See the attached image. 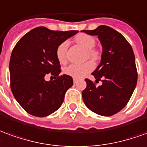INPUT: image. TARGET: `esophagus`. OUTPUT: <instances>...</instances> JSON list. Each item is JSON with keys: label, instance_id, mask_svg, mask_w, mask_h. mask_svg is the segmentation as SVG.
I'll list each match as a JSON object with an SVG mask.
<instances>
[{"label": "esophagus", "instance_id": "obj_1", "mask_svg": "<svg viewBox=\"0 0 147 147\" xmlns=\"http://www.w3.org/2000/svg\"><path fill=\"white\" fill-rule=\"evenodd\" d=\"M77 82H78V80L76 78H74V83L75 84V83H77Z\"/></svg>", "mask_w": 147, "mask_h": 147}]
</instances>
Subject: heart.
<instances>
[{
	"label": "heart",
	"instance_id": "heart-1",
	"mask_svg": "<svg viewBox=\"0 0 147 147\" xmlns=\"http://www.w3.org/2000/svg\"><path fill=\"white\" fill-rule=\"evenodd\" d=\"M75 40L79 45L82 46L86 51H88V55L90 59L93 60H96L99 59L100 53L98 51L93 49L96 45V39L93 37L86 34H80L76 36ZM68 46L69 41L65 40L58 47L57 51H56V55H57L58 60L62 64H64L67 61L66 53H67ZM93 67L94 65L92 62H87L83 64L74 63L67 66L64 69V72L65 74L71 76L74 78H82L88 73L92 71Z\"/></svg>",
	"mask_w": 147,
	"mask_h": 147
}]
</instances>
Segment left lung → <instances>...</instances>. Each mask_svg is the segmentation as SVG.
Listing matches in <instances>:
<instances>
[{
	"instance_id": "8db88e82",
	"label": "left lung",
	"mask_w": 147,
	"mask_h": 147,
	"mask_svg": "<svg viewBox=\"0 0 147 147\" xmlns=\"http://www.w3.org/2000/svg\"><path fill=\"white\" fill-rule=\"evenodd\" d=\"M82 32L98 36L102 46L101 60L92 73L96 81L101 80L102 85L96 86L85 79L83 101L96 114L111 116L125 107L137 84L134 52L127 39L110 27L100 25L95 30Z\"/></svg>"
}]
</instances>
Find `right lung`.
Instances as JSON below:
<instances>
[{
	"label": "right lung",
	"instance_id": "add662e5",
	"mask_svg": "<svg viewBox=\"0 0 147 147\" xmlns=\"http://www.w3.org/2000/svg\"><path fill=\"white\" fill-rule=\"evenodd\" d=\"M78 32L38 27L25 34L15 46L9 62L11 89L16 101L29 114L44 117L61 107L65 92L74 82L70 76H59L61 65L56 51ZM49 72L57 78L45 81Z\"/></svg>",
	"mask_w": 147,
	"mask_h": 147
}]
</instances>
